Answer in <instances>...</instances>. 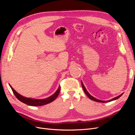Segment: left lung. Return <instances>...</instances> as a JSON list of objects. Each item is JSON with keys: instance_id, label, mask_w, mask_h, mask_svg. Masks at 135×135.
Wrapping results in <instances>:
<instances>
[{"instance_id": "8db88e82", "label": "left lung", "mask_w": 135, "mask_h": 135, "mask_svg": "<svg viewBox=\"0 0 135 135\" xmlns=\"http://www.w3.org/2000/svg\"><path fill=\"white\" fill-rule=\"evenodd\" d=\"M81 85H82V88H83V91H84V93H85V94H86V95H87L91 100H93V101H96V102H99V103H108V102H110V101H113V100H117V99H119V98L123 94V93H122L121 95H120L119 96H117V97H114V98H113V99H112V100H108V101H102V100H98V99H96V98L93 97L92 96H91V95H90V94H89V93H88V92L87 91V89H85V87H84V85L83 82H82V81H81Z\"/></svg>"}]
</instances>
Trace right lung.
<instances>
[{
	"label": "right lung",
	"instance_id": "right-lung-1",
	"mask_svg": "<svg viewBox=\"0 0 135 135\" xmlns=\"http://www.w3.org/2000/svg\"><path fill=\"white\" fill-rule=\"evenodd\" d=\"M9 86L11 88L12 91H13L14 95L15 96L17 97V99L20 100L22 103L27 104L28 105L30 106H33V107H37V106H42L48 104L49 103H51V102L54 101L57 97L58 96L59 94L60 91V87H59V88L57 89L55 93L54 94L50 97H48L46 99H31V98H27L26 97H24L22 95H20L18 92H16L15 89L12 87L11 85L10 84Z\"/></svg>",
	"mask_w": 135,
	"mask_h": 135
}]
</instances>
